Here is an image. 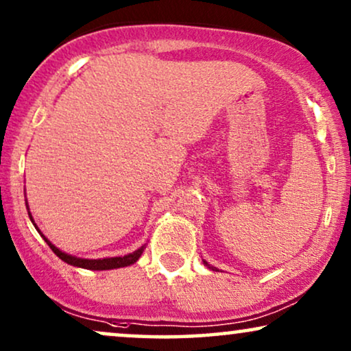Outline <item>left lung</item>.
Masks as SVG:
<instances>
[{
	"label": "left lung",
	"instance_id": "obj_1",
	"mask_svg": "<svg viewBox=\"0 0 351 351\" xmlns=\"http://www.w3.org/2000/svg\"><path fill=\"white\" fill-rule=\"evenodd\" d=\"M203 263H204V265H206V267H208V268H209V270H215V271H217V268H215V267H213V265H209V263H208V262H206V261H203Z\"/></svg>",
	"mask_w": 351,
	"mask_h": 351
}]
</instances>
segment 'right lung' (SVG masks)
Instances as JSON below:
<instances>
[{
    "label": "right lung",
    "mask_w": 351,
    "mask_h": 351,
    "mask_svg": "<svg viewBox=\"0 0 351 351\" xmlns=\"http://www.w3.org/2000/svg\"><path fill=\"white\" fill-rule=\"evenodd\" d=\"M27 210H28V217H30L32 223L35 225V228L38 230V233H40L41 237H43V239H45V241L47 243V246L52 249V252H54L57 257L62 258V261H64L65 263H69V265H73V267H78V268H86V270H113V268L129 267V265H132V263H136L138 258H141L143 249H145V244H143L142 247H138L137 251L128 254V256L105 257V258H83V257L71 256V254H66L64 251H60L59 247H56L54 244H52L49 239H47L45 234L41 233V230L38 228V225L35 223V220H33V217H32L30 208H28V203H27Z\"/></svg>",
    "instance_id": "1"
}]
</instances>
